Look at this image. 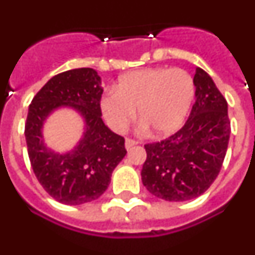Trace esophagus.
I'll return each instance as SVG.
<instances>
[{
  "mask_svg": "<svg viewBox=\"0 0 255 255\" xmlns=\"http://www.w3.org/2000/svg\"><path fill=\"white\" fill-rule=\"evenodd\" d=\"M136 144H138V141L134 140V139H129V138H128V139H126V140H125V148H126V149H128V150H129L130 148L134 147V145H136Z\"/></svg>",
  "mask_w": 255,
  "mask_h": 255,
  "instance_id": "34e87169",
  "label": "esophagus"
}]
</instances>
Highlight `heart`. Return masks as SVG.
Instances as JSON below:
<instances>
[{"instance_id":"obj_1","label":"heart","mask_w":255,"mask_h":255,"mask_svg":"<svg viewBox=\"0 0 255 255\" xmlns=\"http://www.w3.org/2000/svg\"><path fill=\"white\" fill-rule=\"evenodd\" d=\"M194 97V80L185 70L140 69L119 79L115 91L103 96L101 110L112 129L121 131L138 108L144 129L162 136L181 128Z\"/></svg>"}]
</instances>
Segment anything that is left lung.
<instances>
[{"label":"left lung","instance_id":"1","mask_svg":"<svg viewBox=\"0 0 255 255\" xmlns=\"http://www.w3.org/2000/svg\"><path fill=\"white\" fill-rule=\"evenodd\" d=\"M193 80L195 103L185 125L164 140L144 145L143 185L168 202L203 194L218 176L229 145L231 126L225 97L203 69L197 67Z\"/></svg>","mask_w":255,"mask_h":255}]
</instances>
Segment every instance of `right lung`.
Here are the masks:
<instances>
[{
    "instance_id": "1",
    "label": "right lung",
    "mask_w": 255,
    "mask_h": 255,
    "mask_svg": "<svg viewBox=\"0 0 255 255\" xmlns=\"http://www.w3.org/2000/svg\"><path fill=\"white\" fill-rule=\"evenodd\" d=\"M101 84L91 67L67 70L49 79L29 106L25 139L31 167L44 190L67 206L98 199L126 154L125 139L108 129L101 117ZM60 107L76 109L86 123L83 138L66 153L47 148L41 135L46 117Z\"/></svg>"
}]
</instances>
